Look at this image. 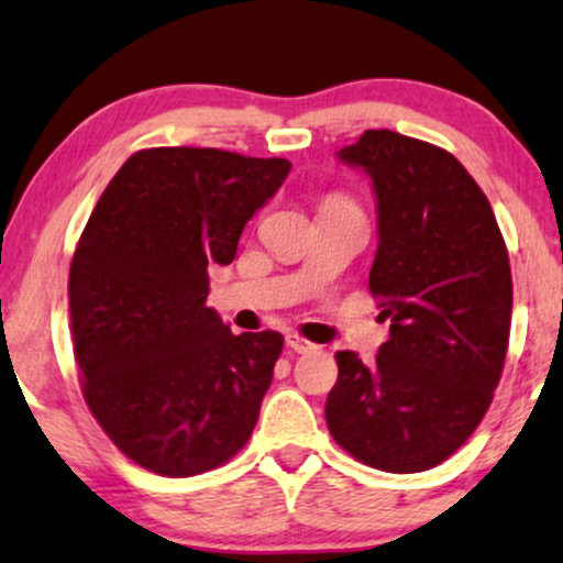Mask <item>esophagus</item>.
I'll use <instances>...</instances> for the list:
<instances>
[{
  "label": "esophagus",
  "instance_id": "esophagus-1",
  "mask_svg": "<svg viewBox=\"0 0 563 563\" xmlns=\"http://www.w3.org/2000/svg\"><path fill=\"white\" fill-rule=\"evenodd\" d=\"M286 345H288L294 353H311V351H317L314 343H309V340L298 338V334H288Z\"/></svg>",
  "mask_w": 563,
  "mask_h": 563
}]
</instances>
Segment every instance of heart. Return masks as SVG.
Here are the masks:
<instances>
[{"mask_svg": "<svg viewBox=\"0 0 563 563\" xmlns=\"http://www.w3.org/2000/svg\"><path fill=\"white\" fill-rule=\"evenodd\" d=\"M345 202H347V199L338 197V195H332V197H327V199H324V202H322V208H324V205H345Z\"/></svg>", "mask_w": 563, "mask_h": 563, "instance_id": "b5f03b06", "label": "heart"}]
</instances>
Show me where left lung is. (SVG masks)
Listing matches in <instances>:
<instances>
[{"instance_id":"left-lung-1","label":"left lung","mask_w":563,"mask_h":563,"mask_svg":"<svg viewBox=\"0 0 563 563\" xmlns=\"http://www.w3.org/2000/svg\"><path fill=\"white\" fill-rule=\"evenodd\" d=\"M364 168L379 246L368 288L389 319L374 364L334 353L324 416L332 439L387 473H421L465 444L501 379L511 269L490 202L452 153L366 130L338 153Z\"/></svg>"}]
</instances>
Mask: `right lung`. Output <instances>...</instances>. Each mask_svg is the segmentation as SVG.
<instances>
[{
	"instance_id": "right-lung-1",
	"label": "right lung",
	"mask_w": 563,
	"mask_h": 563,
	"mask_svg": "<svg viewBox=\"0 0 563 563\" xmlns=\"http://www.w3.org/2000/svg\"><path fill=\"white\" fill-rule=\"evenodd\" d=\"M286 158L216 147L134 153L90 212L69 267L85 402L145 471L187 478L252 437L283 334L241 332L210 309V265H231Z\"/></svg>"
}]
</instances>
